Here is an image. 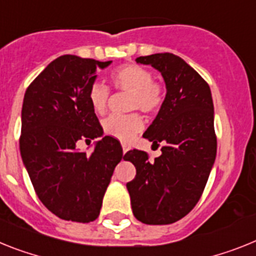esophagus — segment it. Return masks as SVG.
Masks as SVG:
<instances>
[{"mask_svg":"<svg viewBox=\"0 0 256 256\" xmlns=\"http://www.w3.org/2000/svg\"><path fill=\"white\" fill-rule=\"evenodd\" d=\"M128 146H126V144H122V151H124V154H126V152H128Z\"/></svg>","mask_w":256,"mask_h":256,"instance_id":"34e87169","label":"esophagus"}]
</instances>
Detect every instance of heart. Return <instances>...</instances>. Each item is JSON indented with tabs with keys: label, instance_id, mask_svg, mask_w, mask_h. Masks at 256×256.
<instances>
[{
	"label": "heart",
	"instance_id": "heart-1",
	"mask_svg": "<svg viewBox=\"0 0 256 256\" xmlns=\"http://www.w3.org/2000/svg\"><path fill=\"white\" fill-rule=\"evenodd\" d=\"M112 86L120 91L130 92V110H142L147 114H154L162 106L164 90L160 83L152 79V74L143 66L126 64L116 68L110 72ZM109 88L96 82L90 87L88 102L96 114H104L108 108ZM104 132L109 136L128 143L143 128V120L138 113L128 116H110L102 122Z\"/></svg>",
	"mask_w": 256,
	"mask_h": 256
}]
</instances>
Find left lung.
Segmentation results:
<instances>
[{
    "mask_svg": "<svg viewBox=\"0 0 256 256\" xmlns=\"http://www.w3.org/2000/svg\"><path fill=\"white\" fill-rule=\"evenodd\" d=\"M136 64L161 72L166 87L162 106L143 134L162 143L154 161L139 150L128 151L136 176L126 188L132 214L150 225H166L184 218L200 199L218 150L214 102L210 86L194 68L173 53L138 57Z\"/></svg>",
    "mask_w": 256,
    "mask_h": 256,
    "instance_id": "1",
    "label": "left lung"
}]
</instances>
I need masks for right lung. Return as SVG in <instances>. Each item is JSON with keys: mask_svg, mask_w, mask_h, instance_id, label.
I'll list each match as a JSON object with an SVG mask.
<instances>
[{"mask_svg": "<svg viewBox=\"0 0 256 256\" xmlns=\"http://www.w3.org/2000/svg\"><path fill=\"white\" fill-rule=\"evenodd\" d=\"M100 62L65 54L32 82L22 106L20 156L36 194L62 220L90 222L98 218L116 165L124 158L117 139L104 132L88 102ZM102 138L88 155L80 138Z\"/></svg>", "mask_w": 256, "mask_h": 256, "instance_id": "right-lung-1", "label": "right lung"}]
</instances>
